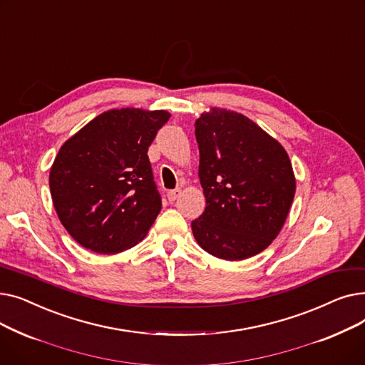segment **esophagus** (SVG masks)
Here are the masks:
<instances>
[{"mask_svg": "<svg viewBox=\"0 0 365 365\" xmlns=\"http://www.w3.org/2000/svg\"><path fill=\"white\" fill-rule=\"evenodd\" d=\"M180 194H182V189H180V187H176V189H173V190H168V192H167V198H168L170 202H175V201L180 197Z\"/></svg>", "mask_w": 365, "mask_h": 365, "instance_id": "obj_1", "label": "esophagus"}]
</instances>
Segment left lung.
Here are the masks:
<instances>
[{"instance_id":"left-lung-1","label":"left lung","mask_w":365,"mask_h":365,"mask_svg":"<svg viewBox=\"0 0 365 365\" xmlns=\"http://www.w3.org/2000/svg\"><path fill=\"white\" fill-rule=\"evenodd\" d=\"M204 213L192 220L201 248L225 260L256 256L289 215L296 180L284 148L238 112L213 109L195 121Z\"/></svg>"}]
</instances>
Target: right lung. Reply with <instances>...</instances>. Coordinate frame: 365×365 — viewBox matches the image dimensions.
I'll list each match as a JSON object with an SVG mask.
<instances>
[{
  "label": "right lung",
  "mask_w": 365,
  "mask_h": 365,
  "mask_svg": "<svg viewBox=\"0 0 365 365\" xmlns=\"http://www.w3.org/2000/svg\"><path fill=\"white\" fill-rule=\"evenodd\" d=\"M165 110L112 109L63 143L50 170L56 213L69 235L99 255L136 245L161 210L148 148Z\"/></svg>",
  "instance_id": "1"
}]
</instances>
